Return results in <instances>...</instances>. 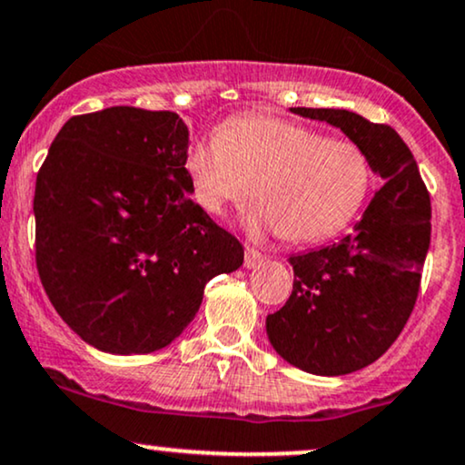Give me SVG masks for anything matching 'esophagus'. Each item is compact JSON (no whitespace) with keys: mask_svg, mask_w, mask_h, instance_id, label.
<instances>
[{"mask_svg":"<svg viewBox=\"0 0 465 465\" xmlns=\"http://www.w3.org/2000/svg\"><path fill=\"white\" fill-rule=\"evenodd\" d=\"M262 260H264V253H262V251H257L255 247H251V244H247V249H244V266L253 268L260 264Z\"/></svg>","mask_w":465,"mask_h":465,"instance_id":"obj_1","label":"esophagus"}]
</instances>
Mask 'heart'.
<instances>
[{"instance_id":"obj_1","label":"heart","mask_w":465,"mask_h":465,"mask_svg":"<svg viewBox=\"0 0 465 465\" xmlns=\"http://www.w3.org/2000/svg\"><path fill=\"white\" fill-rule=\"evenodd\" d=\"M190 193L201 210L223 214L251 194L247 227L279 232L292 242L338 233L353 221L368 197L372 166L355 143L275 119L242 116L197 141L183 160Z\"/></svg>"}]
</instances>
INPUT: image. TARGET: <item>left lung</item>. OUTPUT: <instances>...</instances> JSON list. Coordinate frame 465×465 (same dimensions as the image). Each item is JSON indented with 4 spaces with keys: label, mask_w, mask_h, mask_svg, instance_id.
Wrapping results in <instances>:
<instances>
[{
    "label": "left lung",
    "mask_w": 465,
    "mask_h": 465,
    "mask_svg": "<svg viewBox=\"0 0 465 465\" xmlns=\"http://www.w3.org/2000/svg\"><path fill=\"white\" fill-rule=\"evenodd\" d=\"M340 127L383 186L355 232L292 255V294L266 318L272 349L312 374H349L379 360L410 321L430 242V197L405 141L349 110L292 108Z\"/></svg>",
    "instance_id": "1"
}]
</instances>
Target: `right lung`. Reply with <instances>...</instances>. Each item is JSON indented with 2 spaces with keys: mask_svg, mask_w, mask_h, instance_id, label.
<instances>
[{
  "mask_svg": "<svg viewBox=\"0 0 465 465\" xmlns=\"http://www.w3.org/2000/svg\"><path fill=\"white\" fill-rule=\"evenodd\" d=\"M188 127L175 112L114 105L71 116L36 175V268L60 318L116 355L171 344L205 283L244 260L190 197Z\"/></svg>",
  "mask_w": 465,
  "mask_h": 465,
  "instance_id": "1",
  "label": "right lung"
}]
</instances>
